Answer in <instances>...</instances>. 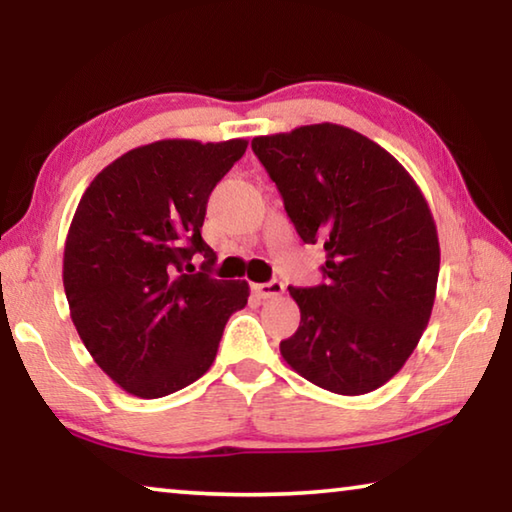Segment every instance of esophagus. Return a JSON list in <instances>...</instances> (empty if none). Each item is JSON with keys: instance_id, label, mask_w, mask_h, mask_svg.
I'll list each match as a JSON object with an SVG mask.
<instances>
[{"instance_id": "obj_1", "label": "esophagus", "mask_w": 512, "mask_h": 512, "mask_svg": "<svg viewBox=\"0 0 512 512\" xmlns=\"http://www.w3.org/2000/svg\"><path fill=\"white\" fill-rule=\"evenodd\" d=\"M253 291L257 298L262 300H273L280 298L284 293V284L280 280H271V282H262V284H253Z\"/></svg>"}]
</instances>
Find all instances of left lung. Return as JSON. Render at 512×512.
Listing matches in <instances>:
<instances>
[{
    "mask_svg": "<svg viewBox=\"0 0 512 512\" xmlns=\"http://www.w3.org/2000/svg\"><path fill=\"white\" fill-rule=\"evenodd\" d=\"M253 151L305 244L323 241L325 284L289 287L298 332L282 359L339 395L377 391L429 325L438 230L420 187L391 153L341 124L259 135Z\"/></svg>",
    "mask_w": 512,
    "mask_h": 512,
    "instance_id": "obj_1",
    "label": "left lung"
}]
</instances>
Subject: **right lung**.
I'll return each mask as SVG.
<instances>
[{
    "label": "right lung",
    "mask_w": 512,
    "mask_h": 512,
    "mask_svg": "<svg viewBox=\"0 0 512 512\" xmlns=\"http://www.w3.org/2000/svg\"><path fill=\"white\" fill-rule=\"evenodd\" d=\"M248 142L158 140L99 171L69 225V316L97 366L126 393L155 400L203 377L246 280H214L201 228L216 183ZM206 257L196 272L191 257Z\"/></svg>",
    "instance_id": "1"
}]
</instances>
